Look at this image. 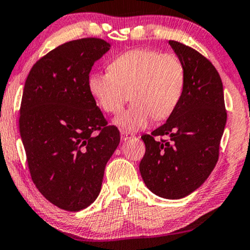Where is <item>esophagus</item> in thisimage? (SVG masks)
<instances>
[{"label":"esophagus","instance_id":"34e87169","mask_svg":"<svg viewBox=\"0 0 250 250\" xmlns=\"http://www.w3.org/2000/svg\"><path fill=\"white\" fill-rule=\"evenodd\" d=\"M121 138H122L123 141H128V140L134 138V135H133V133H129L127 131H122L121 132Z\"/></svg>","mask_w":250,"mask_h":250}]
</instances>
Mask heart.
<instances>
[{
  "instance_id": "heart-1",
  "label": "heart",
  "mask_w": 250,
  "mask_h": 250,
  "mask_svg": "<svg viewBox=\"0 0 250 250\" xmlns=\"http://www.w3.org/2000/svg\"><path fill=\"white\" fill-rule=\"evenodd\" d=\"M186 69L175 54L153 50H131L115 58L109 73L88 76L87 88L98 107L117 114L131 94L133 104L115 119L126 131L145 128L153 117L168 118L182 98Z\"/></svg>"
}]
</instances>
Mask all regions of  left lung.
<instances>
[{
  "mask_svg": "<svg viewBox=\"0 0 250 250\" xmlns=\"http://www.w3.org/2000/svg\"><path fill=\"white\" fill-rule=\"evenodd\" d=\"M186 69L182 98L166 123L141 136L146 153L140 173L148 189L165 199H181L203 186L213 172L227 124L223 84L209 60L169 41ZM168 142H156L155 136Z\"/></svg>",
  "mask_w": 250,
  "mask_h": 250,
  "instance_id": "left-lung-1",
  "label": "left lung"
}]
</instances>
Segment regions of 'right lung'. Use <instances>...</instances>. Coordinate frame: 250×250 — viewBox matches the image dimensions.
I'll return each mask as SVG.
<instances>
[{
  "mask_svg": "<svg viewBox=\"0 0 250 250\" xmlns=\"http://www.w3.org/2000/svg\"><path fill=\"white\" fill-rule=\"evenodd\" d=\"M110 46L100 39L64 43L34 64L23 87L19 129L32 180L51 204L68 211L97 199L121 141L87 88L92 67Z\"/></svg>",
  "mask_w": 250,
  "mask_h": 250,
  "instance_id": "add662e5",
  "label": "right lung"
}]
</instances>
